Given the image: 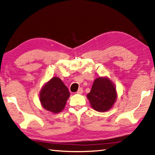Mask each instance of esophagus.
Returning <instances> with one entry per match:
<instances>
[{"label": "esophagus", "mask_w": 155, "mask_h": 155, "mask_svg": "<svg viewBox=\"0 0 155 155\" xmlns=\"http://www.w3.org/2000/svg\"><path fill=\"white\" fill-rule=\"evenodd\" d=\"M83 89H82V88H80V89H78L77 93V94H82V93H83Z\"/></svg>", "instance_id": "1"}]
</instances>
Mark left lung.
Instances as JSON below:
<instances>
[{"label":"left lung","instance_id":"left-lung-1","mask_svg":"<svg viewBox=\"0 0 155 155\" xmlns=\"http://www.w3.org/2000/svg\"><path fill=\"white\" fill-rule=\"evenodd\" d=\"M87 98L94 110L103 112L110 110L117 99L114 84L107 77L96 78Z\"/></svg>","mask_w":155,"mask_h":155}]
</instances>
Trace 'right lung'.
<instances>
[{"instance_id": "1", "label": "right lung", "mask_w": 155, "mask_h": 155, "mask_svg": "<svg viewBox=\"0 0 155 155\" xmlns=\"http://www.w3.org/2000/svg\"><path fill=\"white\" fill-rule=\"evenodd\" d=\"M70 97L68 89L58 77H53L45 83L39 93V101L45 110L58 114L64 108Z\"/></svg>"}]
</instances>
